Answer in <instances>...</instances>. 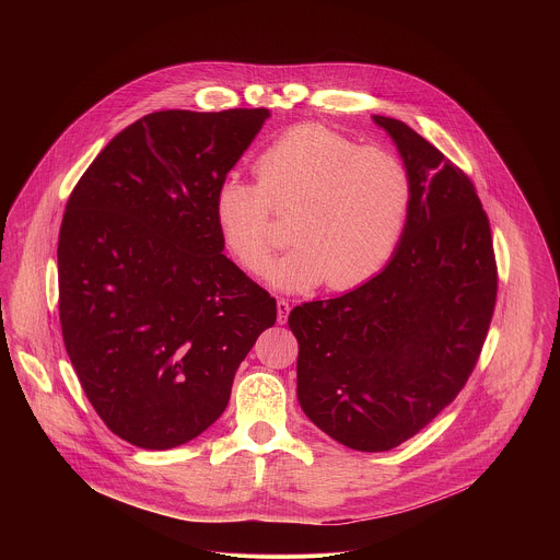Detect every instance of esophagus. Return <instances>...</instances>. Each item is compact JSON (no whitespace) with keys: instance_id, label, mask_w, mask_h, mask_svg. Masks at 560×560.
Returning a JSON list of instances; mask_svg holds the SVG:
<instances>
[{"instance_id":"obj_1","label":"esophagus","mask_w":560,"mask_h":560,"mask_svg":"<svg viewBox=\"0 0 560 560\" xmlns=\"http://www.w3.org/2000/svg\"><path fill=\"white\" fill-rule=\"evenodd\" d=\"M289 313H291V304H289V300L278 298V323H287Z\"/></svg>"}]
</instances>
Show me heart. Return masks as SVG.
Listing matches in <instances>:
<instances>
[{
    "mask_svg": "<svg viewBox=\"0 0 560 560\" xmlns=\"http://www.w3.org/2000/svg\"><path fill=\"white\" fill-rule=\"evenodd\" d=\"M254 172L258 183L226 176L213 200L220 235L245 271L269 262L276 213H295V245L267 271L284 291L323 280L334 291L355 289L395 254L411 205V178L395 153L304 122L280 133Z\"/></svg>",
    "mask_w": 560,
    "mask_h": 560,
    "instance_id": "b5f03b06",
    "label": "heart"
}]
</instances>
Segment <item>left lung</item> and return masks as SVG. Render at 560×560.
<instances>
[{"instance_id": "left-lung-1", "label": "left lung", "mask_w": 560, "mask_h": 560, "mask_svg": "<svg viewBox=\"0 0 560 560\" xmlns=\"http://www.w3.org/2000/svg\"><path fill=\"white\" fill-rule=\"evenodd\" d=\"M373 120L411 178L399 245L366 284L289 315L304 413L364 453L413 438L462 393L498 293L491 229L470 176L405 122Z\"/></svg>"}]
</instances>
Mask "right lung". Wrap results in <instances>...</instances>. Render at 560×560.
Wrapping results in <instances>:
<instances>
[{
  "mask_svg": "<svg viewBox=\"0 0 560 560\" xmlns=\"http://www.w3.org/2000/svg\"><path fill=\"white\" fill-rule=\"evenodd\" d=\"M269 109L153 112L83 172L60 226L67 353L112 433L165 451L209 429L276 300L222 249L218 185Z\"/></svg>",
  "mask_w": 560,
  "mask_h": 560,
  "instance_id": "obj_1",
  "label": "right lung"
}]
</instances>
